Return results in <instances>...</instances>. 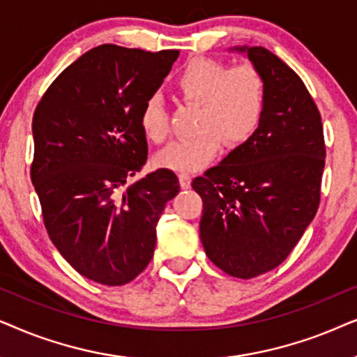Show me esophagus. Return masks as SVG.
Returning <instances> with one entry per match:
<instances>
[{
    "label": "esophagus",
    "instance_id": "1",
    "mask_svg": "<svg viewBox=\"0 0 357 357\" xmlns=\"http://www.w3.org/2000/svg\"><path fill=\"white\" fill-rule=\"evenodd\" d=\"M179 183H181L183 189H188L189 186H191V176H189L188 173H181L179 174Z\"/></svg>",
    "mask_w": 357,
    "mask_h": 357
}]
</instances>
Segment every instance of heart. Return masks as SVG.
Returning <instances> with one entry per match:
<instances>
[{
	"label": "heart",
	"mask_w": 357,
	"mask_h": 357,
	"mask_svg": "<svg viewBox=\"0 0 357 357\" xmlns=\"http://www.w3.org/2000/svg\"><path fill=\"white\" fill-rule=\"evenodd\" d=\"M174 91L183 101L197 104V135L176 140L160 151L163 168L192 173L211 163L222 142L230 149L245 144L258 130L268 104V83L251 63L228 66L223 61L196 56L174 78ZM139 123L146 139L156 144L169 135V119L160 96L142 104Z\"/></svg>",
	"instance_id": "b5f03b06"
}]
</instances>
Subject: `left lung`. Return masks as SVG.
I'll list each match as a JSON object with an SVG mask.
<instances>
[{"label":"left lung","instance_id":"obj_1","mask_svg":"<svg viewBox=\"0 0 357 357\" xmlns=\"http://www.w3.org/2000/svg\"><path fill=\"white\" fill-rule=\"evenodd\" d=\"M246 52L268 83L258 130L192 181L202 197L201 241L217 268L251 279L282 263L320 206L325 137L296 71L264 47Z\"/></svg>","mask_w":357,"mask_h":357}]
</instances>
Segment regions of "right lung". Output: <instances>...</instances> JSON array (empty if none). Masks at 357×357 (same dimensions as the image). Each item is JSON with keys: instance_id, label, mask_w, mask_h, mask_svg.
Instances as JSON below:
<instances>
[{"instance_id": "right-lung-1", "label": "right lung", "mask_w": 357, "mask_h": 357, "mask_svg": "<svg viewBox=\"0 0 357 357\" xmlns=\"http://www.w3.org/2000/svg\"><path fill=\"white\" fill-rule=\"evenodd\" d=\"M179 50L99 45L61 71L32 117L31 179L52 243L104 286L134 281L153 258L156 223L179 192L171 169L134 184L149 155L139 123Z\"/></svg>"}]
</instances>
